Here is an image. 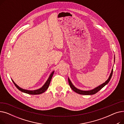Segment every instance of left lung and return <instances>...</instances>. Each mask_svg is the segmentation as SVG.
<instances>
[{
    "label": "left lung",
    "mask_w": 124,
    "mask_h": 124,
    "mask_svg": "<svg viewBox=\"0 0 124 124\" xmlns=\"http://www.w3.org/2000/svg\"><path fill=\"white\" fill-rule=\"evenodd\" d=\"M115 58H114V62H115ZM113 72V69L112 70V72L110 74V75L108 77V80L107 81H105V82H104L103 83L101 84V85H99V86H97V87H95V88H94L92 90H81L79 89H77L73 85V84L72 83V82H71L69 78H68V82H69V85H70V87L71 88V89H72L75 93H78V94H82V95H93V94H95L96 93H97L99 92V91H100L102 88H103L109 82V80H110V78H111V77L112 76Z\"/></svg>",
    "instance_id": "left-lung-1"
}]
</instances>
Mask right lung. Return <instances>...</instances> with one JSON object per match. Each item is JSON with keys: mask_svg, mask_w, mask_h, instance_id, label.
Here are the masks:
<instances>
[{"mask_svg": "<svg viewBox=\"0 0 124 124\" xmlns=\"http://www.w3.org/2000/svg\"><path fill=\"white\" fill-rule=\"evenodd\" d=\"M54 73V71H53V72H52L51 73L50 75L49 76V77L48 78V80L46 81V82H45V83L44 84V85L42 87H41L40 88H39L38 89H36V90H29L23 89V88H21L19 86H18L16 84L15 82L14 81H13L12 79H11V80H12L13 83H14L15 86H16V87L19 90L21 91L22 92L25 93H28V94H34V95H35V94H41V93H44L45 91L46 90L48 89V88L49 87V86L50 85V83L51 79H52V76H53V75Z\"/></svg>", "mask_w": 124, "mask_h": 124, "instance_id": "obj_1", "label": "right lung"}]
</instances>
